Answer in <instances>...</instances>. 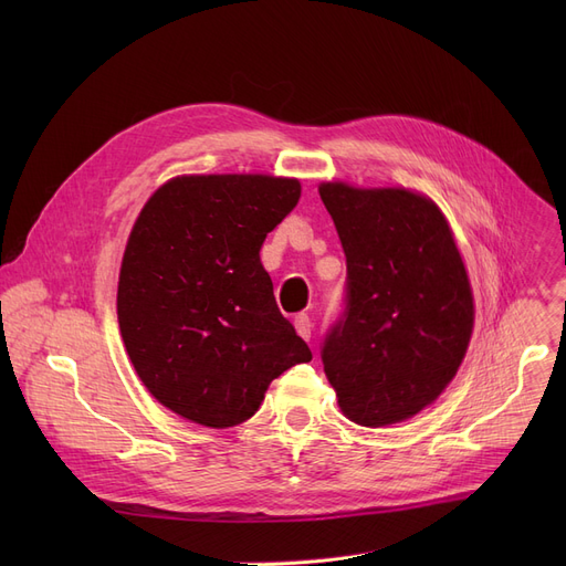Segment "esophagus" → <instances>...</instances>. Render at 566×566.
<instances>
[{
	"instance_id": "esophagus-1",
	"label": "esophagus",
	"mask_w": 566,
	"mask_h": 566,
	"mask_svg": "<svg viewBox=\"0 0 566 566\" xmlns=\"http://www.w3.org/2000/svg\"><path fill=\"white\" fill-rule=\"evenodd\" d=\"M293 325H295V333H298L303 339H310V337H312V321H310L307 314H298V316H295Z\"/></svg>"
}]
</instances>
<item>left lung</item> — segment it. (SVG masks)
<instances>
[{
    "instance_id": "left-lung-1",
    "label": "left lung",
    "mask_w": 566,
    "mask_h": 566,
    "mask_svg": "<svg viewBox=\"0 0 566 566\" xmlns=\"http://www.w3.org/2000/svg\"><path fill=\"white\" fill-rule=\"evenodd\" d=\"M318 195L346 254L344 318L323 344V371L348 420L403 422L457 376L474 298L454 231L410 188L323 181Z\"/></svg>"
}]
</instances>
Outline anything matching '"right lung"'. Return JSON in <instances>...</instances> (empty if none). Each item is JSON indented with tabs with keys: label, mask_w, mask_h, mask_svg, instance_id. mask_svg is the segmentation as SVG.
Returning <instances> with one entry per match:
<instances>
[{
	"label": "right lung",
	"mask_w": 566,
	"mask_h": 566,
	"mask_svg": "<svg viewBox=\"0 0 566 566\" xmlns=\"http://www.w3.org/2000/svg\"><path fill=\"white\" fill-rule=\"evenodd\" d=\"M301 190L298 178L273 174L174 176L130 229L118 331L144 388L195 424L250 420L268 385L312 360L259 256Z\"/></svg>",
	"instance_id": "add662e5"
}]
</instances>
